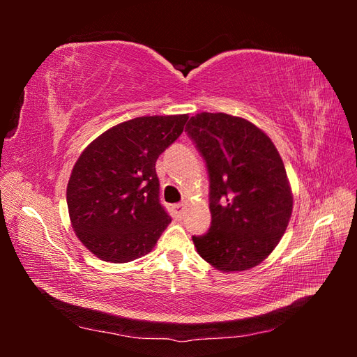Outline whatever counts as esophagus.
Wrapping results in <instances>:
<instances>
[{
  "label": "esophagus",
  "instance_id": "obj_1",
  "mask_svg": "<svg viewBox=\"0 0 357 357\" xmlns=\"http://www.w3.org/2000/svg\"><path fill=\"white\" fill-rule=\"evenodd\" d=\"M172 211H174V214L177 215V218H180V215L183 214V204H174V205H172Z\"/></svg>",
  "mask_w": 357,
  "mask_h": 357
}]
</instances>
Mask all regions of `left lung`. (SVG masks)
Here are the masks:
<instances>
[{
  "mask_svg": "<svg viewBox=\"0 0 357 357\" xmlns=\"http://www.w3.org/2000/svg\"><path fill=\"white\" fill-rule=\"evenodd\" d=\"M210 178L211 226L193 235L199 256L220 271L261 264L282 240L291 214V190L275 146L241 117L199 113L186 126Z\"/></svg>",
  "mask_w": 357,
  "mask_h": 357,
  "instance_id": "1",
  "label": "left lung"
}]
</instances>
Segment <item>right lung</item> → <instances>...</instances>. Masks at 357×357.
I'll return each mask as SVG.
<instances>
[{
  "label": "right lung",
  "instance_id": "obj_1",
  "mask_svg": "<svg viewBox=\"0 0 357 357\" xmlns=\"http://www.w3.org/2000/svg\"><path fill=\"white\" fill-rule=\"evenodd\" d=\"M188 114L119 123L84 149L67 186L73 229L105 262L147 255L171 222L159 199L156 160L181 135Z\"/></svg>",
  "mask_w": 357,
  "mask_h": 357
}]
</instances>
